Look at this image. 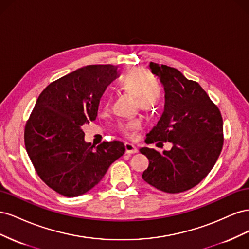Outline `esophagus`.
<instances>
[{
	"mask_svg": "<svg viewBox=\"0 0 249 249\" xmlns=\"http://www.w3.org/2000/svg\"><path fill=\"white\" fill-rule=\"evenodd\" d=\"M124 147H125V154H136L138 152L137 147L131 144V143H125Z\"/></svg>",
	"mask_w": 249,
	"mask_h": 249,
	"instance_id": "34e87169",
	"label": "esophagus"
}]
</instances>
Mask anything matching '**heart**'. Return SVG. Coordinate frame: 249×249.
<instances>
[{
	"label": "heart",
	"instance_id": "1",
	"mask_svg": "<svg viewBox=\"0 0 249 249\" xmlns=\"http://www.w3.org/2000/svg\"><path fill=\"white\" fill-rule=\"evenodd\" d=\"M119 86L126 92L134 95V107L142 111L152 112L159 106L162 96L163 87L155 76L147 73L141 67H131L119 80ZM109 99L105 100V108L109 107ZM141 119L133 117L118 126L119 133L126 138H134L141 127Z\"/></svg>",
	"mask_w": 249,
	"mask_h": 249
}]
</instances>
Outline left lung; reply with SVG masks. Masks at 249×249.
I'll return each instance as SVG.
<instances>
[{
  "label": "left lung",
  "instance_id": "left-lung-1",
  "mask_svg": "<svg viewBox=\"0 0 249 249\" xmlns=\"http://www.w3.org/2000/svg\"><path fill=\"white\" fill-rule=\"evenodd\" d=\"M149 67L164 86L165 106L145 141L158 142V146L169 141L172 147L163 153L139 149L149 160L142 178L163 192H184L199 184L214 167L223 146L222 116L197 82L167 65L150 62Z\"/></svg>",
  "mask_w": 249,
  "mask_h": 249
}]
</instances>
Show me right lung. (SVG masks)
<instances>
[{
  "label": "right lung",
  "mask_w": 249,
  "mask_h": 249,
  "mask_svg": "<svg viewBox=\"0 0 249 249\" xmlns=\"http://www.w3.org/2000/svg\"><path fill=\"white\" fill-rule=\"evenodd\" d=\"M117 67L87 65L52 82L36 101L25 126V146L34 169L51 189L79 196L99 184L124 154L120 141L86 143L82 125L96 118L100 99Z\"/></svg>",
  "instance_id": "add662e5"
}]
</instances>
